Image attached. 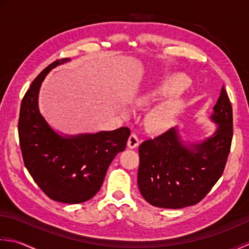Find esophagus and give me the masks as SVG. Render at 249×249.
<instances>
[{"instance_id": "34e87169", "label": "esophagus", "mask_w": 249, "mask_h": 249, "mask_svg": "<svg viewBox=\"0 0 249 249\" xmlns=\"http://www.w3.org/2000/svg\"><path fill=\"white\" fill-rule=\"evenodd\" d=\"M138 146H139V138H138V135L134 134V133H132L130 135L129 140H128V147H129V148H131V149H133V148H135V147H138Z\"/></svg>"}]
</instances>
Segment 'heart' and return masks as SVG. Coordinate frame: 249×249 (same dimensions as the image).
<instances>
[{
  "label": "heart",
  "instance_id": "b5f03b06",
  "mask_svg": "<svg viewBox=\"0 0 249 249\" xmlns=\"http://www.w3.org/2000/svg\"><path fill=\"white\" fill-rule=\"evenodd\" d=\"M188 85L189 80L186 76L174 74L135 99V105L138 107L147 108L161 99L170 96L169 99L163 100L156 105L153 110L147 115L146 125L151 132L161 133L173 125L182 108V101L178 94L184 92Z\"/></svg>",
  "mask_w": 249,
  "mask_h": 249
}]
</instances>
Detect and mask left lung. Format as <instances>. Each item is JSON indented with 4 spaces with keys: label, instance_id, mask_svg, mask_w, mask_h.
I'll list each match as a JSON object with an SVG mask.
<instances>
[{
    "label": "left lung",
    "instance_id": "8db88e82",
    "mask_svg": "<svg viewBox=\"0 0 249 249\" xmlns=\"http://www.w3.org/2000/svg\"><path fill=\"white\" fill-rule=\"evenodd\" d=\"M211 120L216 130L196 143H186L173 128L140 145L138 185L149 204L162 209L195 205L220 178L233 135L232 106L225 87Z\"/></svg>",
    "mask_w": 249,
    "mask_h": 249
}]
</instances>
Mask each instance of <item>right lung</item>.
Wrapping results in <instances>:
<instances>
[{"instance_id": "1", "label": "right lung", "mask_w": 249, "mask_h": 249, "mask_svg": "<svg viewBox=\"0 0 249 249\" xmlns=\"http://www.w3.org/2000/svg\"><path fill=\"white\" fill-rule=\"evenodd\" d=\"M70 60L54 61L33 80L20 106L18 134L24 165L45 195L53 201L77 204L100 190L111 161L124 150L130 130L123 126L68 135L49 125L38 108L40 85L50 71Z\"/></svg>"}]
</instances>
